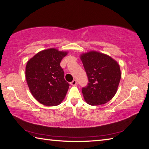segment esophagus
Masks as SVG:
<instances>
[{
  "instance_id": "1",
  "label": "esophagus",
  "mask_w": 149,
  "mask_h": 149,
  "mask_svg": "<svg viewBox=\"0 0 149 149\" xmlns=\"http://www.w3.org/2000/svg\"><path fill=\"white\" fill-rule=\"evenodd\" d=\"M70 84H71L72 86H75V85H76V84H77V82L76 80H73L70 83Z\"/></svg>"
}]
</instances>
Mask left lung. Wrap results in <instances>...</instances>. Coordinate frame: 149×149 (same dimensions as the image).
Returning <instances> with one entry per match:
<instances>
[{
    "instance_id": "obj_1",
    "label": "left lung",
    "mask_w": 149,
    "mask_h": 149,
    "mask_svg": "<svg viewBox=\"0 0 149 149\" xmlns=\"http://www.w3.org/2000/svg\"><path fill=\"white\" fill-rule=\"evenodd\" d=\"M80 59L89 82L82 88L85 101L90 105L107 103L116 93L121 79L118 63L107 55L95 51L82 54Z\"/></svg>"
}]
</instances>
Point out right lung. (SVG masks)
<instances>
[{
	"label": "right lung",
	"instance_id": "1",
	"mask_svg": "<svg viewBox=\"0 0 149 149\" xmlns=\"http://www.w3.org/2000/svg\"><path fill=\"white\" fill-rule=\"evenodd\" d=\"M67 52L50 48L41 51L28 61L25 77L34 97L46 106H56L64 100L69 84L64 79L60 63Z\"/></svg>",
	"mask_w": 149,
	"mask_h": 149
}]
</instances>
